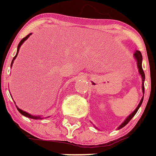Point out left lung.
<instances>
[{"mask_svg": "<svg viewBox=\"0 0 156 156\" xmlns=\"http://www.w3.org/2000/svg\"><path fill=\"white\" fill-rule=\"evenodd\" d=\"M135 57H136V62H137V67H138V69H139V73H140V75H141V76H142V79H143V85H142V88H143V92H144V80H145V74H144V69H143V67H142V61H143V56H142V54H141V52L139 51H136V53L134 54ZM143 100H144V97H143V99L141 100V101H140V103H139V105H137V107L136 108V110H135L134 112L131 113V114L129 115V117L125 119V121H124L123 124L120 125L119 127V129H121V128H123V127H124L126 124L129 123V121L131 120V119L133 118L135 116V114L137 112V111H138L139 107L141 106V105H142V103H143Z\"/></svg>", "mask_w": 156, "mask_h": 156, "instance_id": "8db88e82", "label": "left lung"}]
</instances>
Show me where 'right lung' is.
Here are the masks:
<instances>
[{
    "label": "right lung",
    "instance_id": "obj_1",
    "mask_svg": "<svg viewBox=\"0 0 156 156\" xmlns=\"http://www.w3.org/2000/svg\"><path fill=\"white\" fill-rule=\"evenodd\" d=\"M30 35H31V33H30L29 35H27V37H24V38L22 39L21 41L20 42V44H19V45H18L17 54H18V52H19V50H20V45H21L22 44L24 43V41H25L26 39H27V38H28V37L30 36ZM17 54H16V56L13 57V59H12V62H13V60H14V59H15V57L17 56ZM17 109H18V111H19V112H20L21 113L22 115L26 116V117H27V118H30V119H40V117H37V116H36V117H35V116H32V115H31V114H28L27 112H24V111H22V110L19 109V108H17Z\"/></svg>",
    "mask_w": 156,
    "mask_h": 156
}]
</instances>
